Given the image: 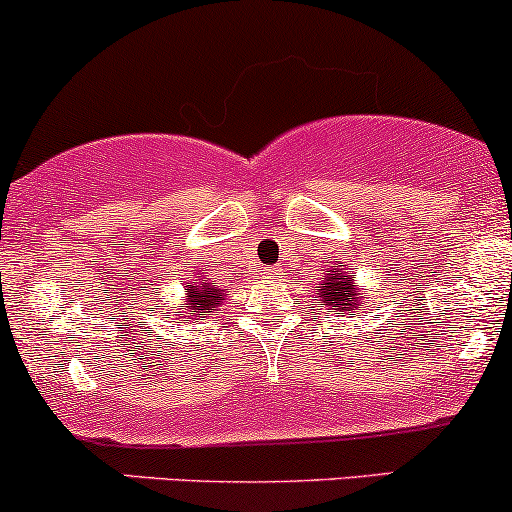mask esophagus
<instances>
[{"mask_svg": "<svg viewBox=\"0 0 512 512\" xmlns=\"http://www.w3.org/2000/svg\"><path fill=\"white\" fill-rule=\"evenodd\" d=\"M268 278H283V268H268Z\"/></svg>", "mask_w": 512, "mask_h": 512, "instance_id": "obj_1", "label": "esophagus"}]
</instances>
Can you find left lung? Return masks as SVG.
I'll return each mask as SVG.
<instances>
[{
    "instance_id": "left-lung-1",
    "label": "left lung",
    "mask_w": 512,
    "mask_h": 512,
    "mask_svg": "<svg viewBox=\"0 0 512 512\" xmlns=\"http://www.w3.org/2000/svg\"><path fill=\"white\" fill-rule=\"evenodd\" d=\"M319 297L321 304L326 309H333L336 314L346 317V314H358V309H363L365 300V285H355L353 275H350L348 268L338 266V261L333 263L329 271L321 278L319 290L314 292Z\"/></svg>"
}]
</instances>
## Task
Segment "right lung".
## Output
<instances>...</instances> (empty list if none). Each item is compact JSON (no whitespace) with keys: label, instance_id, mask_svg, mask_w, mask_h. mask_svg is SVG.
<instances>
[{"label":"right lung","instance_id":"obj_1","mask_svg":"<svg viewBox=\"0 0 512 512\" xmlns=\"http://www.w3.org/2000/svg\"><path fill=\"white\" fill-rule=\"evenodd\" d=\"M195 283H191V285H186V312H183V317H181V321H176V324H186L188 319H193L195 314H210V312H215L217 307H220L222 304V300H225V290H222V287H217L215 285V280H210V278H205L203 273H195ZM191 313L192 317L188 318L187 314Z\"/></svg>","mask_w":512,"mask_h":512}]
</instances>
